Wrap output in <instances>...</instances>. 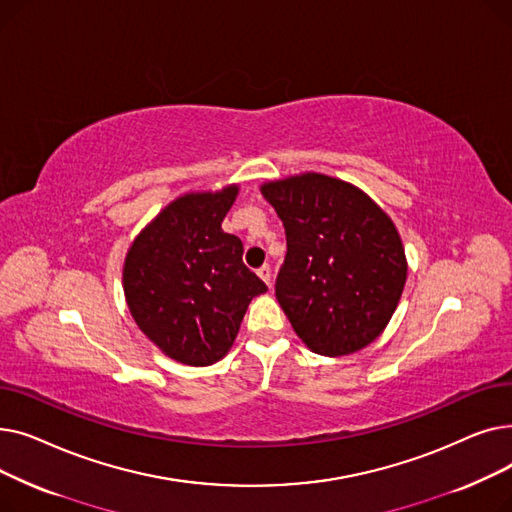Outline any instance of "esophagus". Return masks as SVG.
<instances>
[{"label": "esophagus", "mask_w": 512, "mask_h": 512, "mask_svg": "<svg viewBox=\"0 0 512 512\" xmlns=\"http://www.w3.org/2000/svg\"><path fill=\"white\" fill-rule=\"evenodd\" d=\"M257 276L267 284V286H272V267L270 265H261L259 270H257Z\"/></svg>", "instance_id": "esophagus-1"}]
</instances>
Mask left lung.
<instances>
[{"mask_svg": "<svg viewBox=\"0 0 512 512\" xmlns=\"http://www.w3.org/2000/svg\"><path fill=\"white\" fill-rule=\"evenodd\" d=\"M286 230L276 299L317 355L361 351L388 326L407 259L388 215L357 186L303 174L261 186Z\"/></svg>", "mask_w": 512, "mask_h": 512, "instance_id": "1", "label": "left lung"}]
</instances>
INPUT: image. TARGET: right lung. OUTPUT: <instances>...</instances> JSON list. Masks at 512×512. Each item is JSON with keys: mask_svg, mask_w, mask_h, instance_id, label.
Listing matches in <instances>:
<instances>
[{"mask_svg": "<svg viewBox=\"0 0 512 512\" xmlns=\"http://www.w3.org/2000/svg\"><path fill=\"white\" fill-rule=\"evenodd\" d=\"M238 186L170 203L124 261V294L143 334L178 363L220 361L249 303L267 286L242 263V242L222 230Z\"/></svg>", "mask_w": 512, "mask_h": 512, "instance_id": "obj_1", "label": "right lung"}]
</instances>
